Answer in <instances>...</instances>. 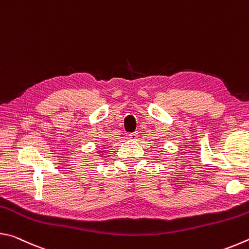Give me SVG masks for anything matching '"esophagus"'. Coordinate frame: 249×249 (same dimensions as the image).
Wrapping results in <instances>:
<instances>
[{"instance_id":"esophagus-1","label":"esophagus","mask_w":249,"mask_h":249,"mask_svg":"<svg viewBox=\"0 0 249 249\" xmlns=\"http://www.w3.org/2000/svg\"><path fill=\"white\" fill-rule=\"evenodd\" d=\"M128 137L130 141H136L138 138V133L137 132H134V133H129L128 134Z\"/></svg>"}]
</instances>
